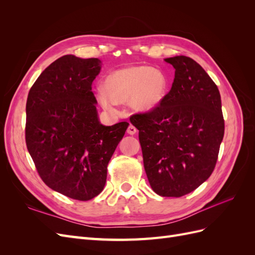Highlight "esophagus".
Wrapping results in <instances>:
<instances>
[{
  "mask_svg": "<svg viewBox=\"0 0 255 255\" xmlns=\"http://www.w3.org/2000/svg\"><path fill=\"white\" fill-rule=\"evenodd\" d=\"M127 132H128L129 135H134V134L137 132V128H136L134 126L129 125V127H128V129H127Z\"/></svg>",
  "mask_w": 255,
  "mask_h": 255,
  "instance_id": "1",
  "label": "esophagus"
}]
</instances>
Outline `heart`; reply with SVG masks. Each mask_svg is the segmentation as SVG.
<instances>
[{"instance_id": "b5f03b06", "label": "heart", "mask_w": 255, "mask_h": 255, "mask_svg": "<svg viewBox=\"0 0 255 255\" xmlns=\"http://www.w3.org/2000/svg\"><path fill=\"white\" fill-rule=\"evenodd\" d=\"M167 76L159 69L130 66L112 72L98 87V100L106 111L117 113L118 103L129 102L134 110L150 111L166 96Z\"/></svg>"}]
</instances>
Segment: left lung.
<instances>
[{
    "mask_svg": "<svg viewBox=\"0 0 255 255\" xmlns=\"http://www.w3.org/2000/svg\"><path fill=\"white\" fill-rule=\"evenodd\" d=\"M175 69L170 91L153 110L129 117L139 130L152 189L182 197L205 182L217 163L225 120L217 85L187 56L165 59Z\"/></svg>",
    "mask_w": 255,
    "mask_h": 255,
    "instance_id": "1",
    "label": "left lung"
}]
</instances>
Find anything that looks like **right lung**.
Returning <instances> with one entry per match:
<instances>
[{"label":"right lung","mask_w":255,"mask_h":255,"mask_svg":"<svg viewBox=\"0 0 255 255\" xmlns=\"http://www.w3.org/2000/svg\"><path fill=\"white\" fill-rule=\"evenodd\" d=\"M99 58L65 55L45 68L29 89L25 142L45 185L79 201L105 186L107 165L128 122L101 125L91 85Z\"/></svg>","instance_id":"right-lung-1"}]
</instances>
